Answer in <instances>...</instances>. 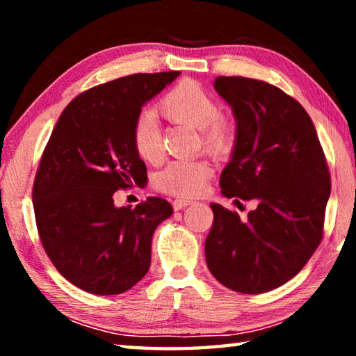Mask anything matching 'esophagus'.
Masks as SVG:
<instances>
[{"mask_svg": "<svg viewBox=\"0 0 356 356\" xmlns=\"http://www.w3.org/2000/svg\"><path fill=\"white\" fill-rule=\"evenodd\" d=\"M190 204H191V201H188V200H176L172 202V207H174V210H182L186 206H190Z\"/></svg>", "mask_w": 356, "mask_h": 356, "instance_id": "34e87169", "label": "esophagus"}]
</instances>
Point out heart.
Here are the masks:
<instances>
[{"instance_id": "obj_1", "label": "heart", "mask_w": 356, "mask_h": 356, "mask_svg": "<svg viewBox=\"0 0 356 356\" xmlns=\"http://www.w3.org/2000/svg\"><path fill=\"white\" fill-rule=\"evenodd\" d=\"M159 110L172 122L185 124L200 131V141L213 154H222L232 146L236 125L218 114L213 95L195 81H182L163 99ZM135 154L146 163L161 159V134L155 114L146 111L135 119L130 131ZM213 168L204 159L174 160L155 176L156 188L179 197L197 196L212 177Z\"/></svg>"}]
</instances>
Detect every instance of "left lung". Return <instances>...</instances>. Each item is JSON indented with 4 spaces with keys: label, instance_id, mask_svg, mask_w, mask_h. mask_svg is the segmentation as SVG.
I'll return each instance as SVG.
<instances>
[{
    "label": "left lung",
    "instance_id": "obj_1",
    "mask_svg": "<svg viewBox=\"0 0 356 356\" xmlns=\"http://www.w3.org/2000/svg\"><path fill=\"white\" fill-rule=\"evenodd\" d=\"M213 88L236 119L221 193L237 206L254 200L257 207L242 221L210 204L206 262L231 291L268 292L292 280L321 243L328 166L309 114L280 88L245 76H218Z\"/></svg>",
    "mask_w": 356,
    "mask_h": 356
}]
</instances>
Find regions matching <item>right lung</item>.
I'll use <instances>...</instances> for the list:
<instances>
[{"label": "right lung", "instance_id": "add662e5", "mask_svg": "<svg viewBox=\"0 0 356 356\" xmlns=\"http://www.w3.org/2000/svg\"><path fill=\"white\" fill-rule=\"evenodd\" d=\"M179 75L136 74L95 86L65 106L51 131L33 186L35 222L53 265L83 291L118 295L147 273L152 236L171 204L147 197L116 207L113 196L147 179L131 125Z\"/></svg>", "mask_w": 356, "mask_h": 356}]
</instances>
